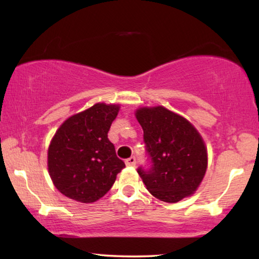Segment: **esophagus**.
Wrapping results in <instances>:
<instances>
[{
	"instance_id": "obj_1",
	"label": "esophagus",
	"mask_w": 259,
	"mask_h": 259,
	"mask_svg": "<svg viewBox=\"0 0 259 259\" xmlns=\"http://www.w3.org/2000/svg\"><path fill=\"white\" fill-rule=\"evenodd\" d=\"M125 164L129 165V166H135L136 165V157L131 156V157H129V159H126Z\"/></svg>"
}]
</instances>
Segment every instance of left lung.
Wrapping results in <instances>:
<instances>
[{
	"instance_id": "1",
	"label": "left lung",
	"mask_w": 259,
	"mask_h": 259,
	"mask_svg": "<svg viewBox=\"0 0 259 259\" xmlns=\"http://www.w3.org/2000/svg\"><path fill=\"white\" fill-rule=\"evenodd\" d=\"M136 117L144 130L150 170L137 171L148 192L163 202L192 195L207 171V147L190 121L163 106L140 107Z\"/></svg>"
}]
</instances>
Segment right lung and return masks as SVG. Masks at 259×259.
<instances>
[{"label":"right lung","mask_w":259,"mask_h":259,"mask_svg":"<svg viewBox=\"0 0 259 259\" xmlns=\"http://www.w3.org/2000/svg\"><path fill=\"white\" fill-rule=\"evenodd\" d=\"M120 105L97 103L68 117L48 148V170L57 190L77 202L91 203L111 190L124 162L107 138Z\"/></svg>","instance_id":"obj_1"}]
</instances>
